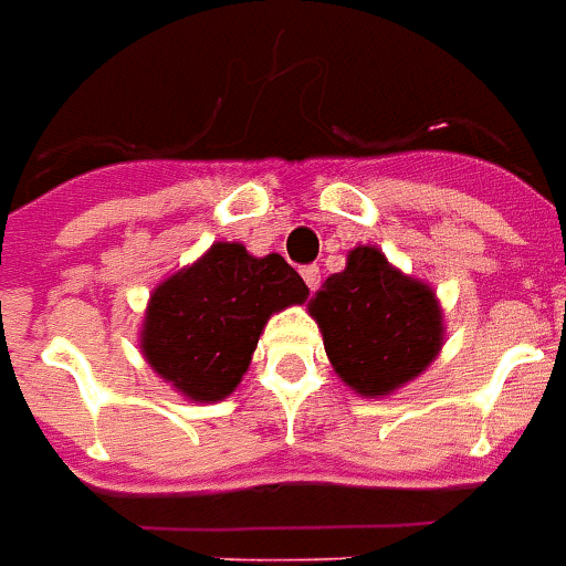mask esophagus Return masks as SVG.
I'll list each match as a JSON object with an SVG mask.
<instances>
[{
  "mask_svg": "<svg viewBox=\"0 0 566 566\" xmlns=\"http://www.w3.org/2000/svg\"><path fill=\"white\" fill-rule=\"evenodd\" d=\"M301 277H304V283L310 286V292H315L321 283V269L318 265H304V269H301Z\"/></svg>",
  "mask_w": 566,
  "mask_h": 566,
  "instance_id": "obj_1",
  "label": "esophagus"
}]
</instances>
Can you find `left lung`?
I'll use <instances>...</instances> for the list:
<instances>
[{"instance_id": "left-lung-1", "label": "left lung", "mask_w": 566, "mask_h": 566, "mask_svg": "<svg viewBox=\"0 0 566 566\" xmlns=\"http://www.w3.org/2000/svg\"><path fill=\"white\" fill-rule=\"evenodd\" d=\"M333 368L365 397L415 379L441 350L436 292L391 269L377 248H354L310 304Z\"/></svg>"}]
</instances>
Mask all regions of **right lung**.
Masks as SVG:
<instances>
[{"instance_id":"add662e5","label":"right lung","mask_w":566,"mask_h":566,"mask_svg":"<svg viewBox=\"0 0 566 566\" xmlns=\"http://www.w3.org/2000/svg\"><path fill=\"white\" fill-rule=\"evenodd\" d=\"M306 295L280 254L251 256L239 242H219L155 289L143 354L189 400L216 403L239 386L265 321Z\"/></svg>"}]
</instances>
